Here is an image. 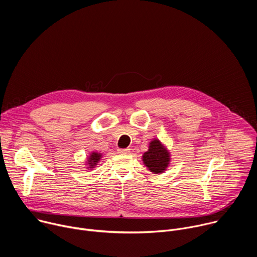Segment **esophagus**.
<instances>
[{"mask_svg": "<svg viewBox=\"0 0 257 257\" xmlns=\"http://www.w3.org/2000/svg\"><path fill=\"white\" fill-rule=\"evenodd\" d=\"M119 154H122V155H127L130 153V150L129 149H121L118 151Z\"/></svg>", "mask_w": 257, "mask_h": 257, "instance_id": "34e87169", "label": "esophagus"}]
</instances>
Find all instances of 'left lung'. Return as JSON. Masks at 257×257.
<instances>
[{"label":"left lung","instance_id":"obj_1","mask_svg":"<svg viewBox=\"0 0 257 257\" xmlns=\"http://www.w3.org/2000/svg\"><path fill=\"white\" fill-rule=\"evenodd\" d=\"M142 162L153 174H163L167 171L171 162V153L163 142L154 138L149 145V150L142 156Z\"/></svg>","mask_w":257,"mask_h":257}]
</instances>
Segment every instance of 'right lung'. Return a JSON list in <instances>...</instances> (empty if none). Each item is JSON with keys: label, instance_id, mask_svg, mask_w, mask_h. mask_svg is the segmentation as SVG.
Returning <instances> with one entry per match:
<instances>
[{"label": "right lung", "instance_id": "1", "mask_svg": "<svg viewBox=\"0 0 257 257\" xmlns=\"http://www.w3.org/2000/svg\"><path fill=\"white\" fill-rule=\"evenodd\" d=\"M101 158H102V154L98 152H92L91 154H89V156L86 159V163H84L85 166H87L86 167L87 170H92L93 168H95Z\"/></svg>", "mask_w": 257, "mask_h": 257}]
</instances>
